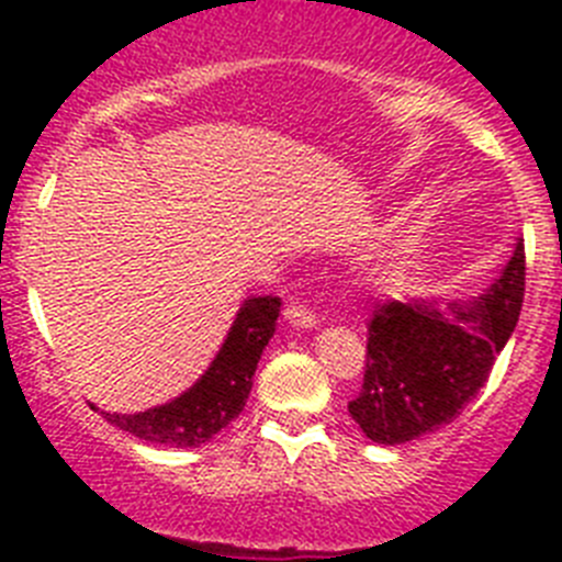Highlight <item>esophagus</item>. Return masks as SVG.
<instances>
[{
  "label": "esophagus",
  "instance_id": "esophagus-1",
  "mask_svg": "<svg viewBox=\"0 0 562 562\" xmlns=\"http://www.w3.org/2000/svg\"><path fill=\"white\" fill-rule=\"evenodd\" d=\"M284 321L290 326H297V329H315V326H317V317L312 315L310 310H304V306H297V304L286 306Z\"/></svg>",
  "mask_w": 562,
  "mask_h": 562
}]
</instances>
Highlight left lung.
I'll use <instances>...</instances> for the list:
<instances>
[{
	"instance_id": "left-lung-1",
	"label": "left lung",
	"mask_w": 562,
	"mask_h": 562,
	"mask_svg": "<svg viewBox=\"0 0 562 562\" xmlns=\"http://www.w3.org/2000/svg\"><path fill=\"white\" fill-rule=\"evenodd\" d=\"M526 256L513 258L475 301L436 310L428 304H376L366 342V374L351 419L376 445H402L450 425L484 389L495 357L518 326Z\"/></svg>"
}]
</instances>
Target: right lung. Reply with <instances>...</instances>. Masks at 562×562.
<instances>
[{
    "instance_id": "1",
    "label": "right lung",
    "mask_w": 562,
    "mask_h": 562,
    "mask_svg": "<svg viewBox=\"0 0 562 562\" xmlns=\"http://www.w3.org/2000/svg\"><path fill=\"white\" fill-rule=\"evenodd\" d=\"M278 312H281V297H247L222 342L220 355L213 357L211 369L186 394L143 414L101 411L103 419L137 439L166 448H200L211 441L245 408L261 351L276 331Z\"/></svg>"
}]
</instances>
